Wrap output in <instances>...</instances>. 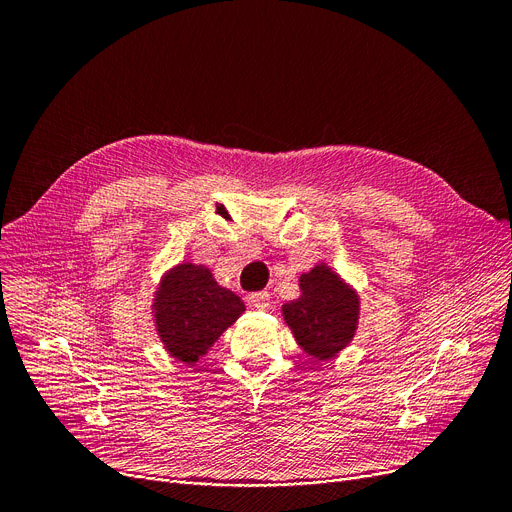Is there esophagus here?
<instances>
[{
    "label": "esophagus",
    "mask_w": 512,
    "mask_h": 512,
    "mask_svg": "<svg viewBox=\"0 0 512 512\" xmlns=\"http://www.w3.org/2000/svg\"><path fill=\"white\" fill-rule=\"evenodd\" d=\"M250 304L256 308V310H266L271 306V294L269 291H256V294H250Z\"/></svg>",
    "instance_id": "34e87169"
}]
</instances>
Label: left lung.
<instances>
[{
  "label": "left lung",
  "mask_w": 512,
  "mask_h": 512,
  "mask_svg": "<svg viewBox=\"0 0 512 512\" xmlns=\"http://www.w3.org/2000/svg\"><path fill=\"white\" fill-rule=\"evenodd\" d=\"M298 287L300 296L281 306L283 321L306 356L331 360L356 337L358 291L323 260L300 275Z\"/></svg>",
  "instance_id": "obj_1"
}]
</instances>
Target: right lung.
Segmentation results:
<instances>
[{"instance_id": "1", "label": "right lung", "mask_w": 512, "mask_h": 512, "mask_svg": "<svg viewBox=\"0 0 512 512\" xmlns=\"http://www.w3.org/2000/svg\"><path fill=\"white\" fill-rule=\"evenodd\" d=\"M150 310L166 354L196 367L246 312V304L235 291L218 285L208 266L183 260L162 273Z\"/></svg>"}]
</instances>
